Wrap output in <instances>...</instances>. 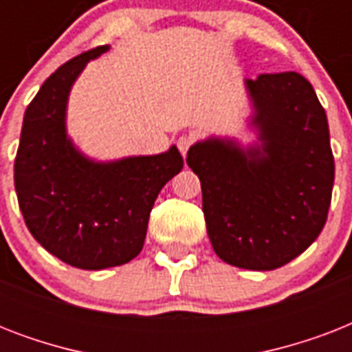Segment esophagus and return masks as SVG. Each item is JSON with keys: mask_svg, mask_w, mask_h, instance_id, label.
<instances>
[{"mask_svg": "<svg viewBox=\"0 0 352 352\" xmlns=\"http://www.w3.org/2000/svg\"><path fill=\"white\" fill-rule=\"evenodd\" d=\"M193 144V137L192 135H181V137L177 138V148L181 151L182 155L188 153V149L192 148Z\"/></svg>", "mask_w": 352, "mask_h": 352, "instance_id": "1", "label": "esophagus"}]
</instances>
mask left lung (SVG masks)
<instances>
[{"label":"left lung","mask_w":352,"mask_h":352,"mask_svg":"<svg viewBox=\"0 0 352 352\" xmlns=\"http://www.w3.org/2000/svg\"><path fill=\"white\" fill-rule=\"evenodd\" d=\"M261 148L210 138L188 151L206 230L228 265L274 270L316 241L327 221L334 157L325 109L300 73L246 80Z\"/></svg>","instance_id":"left-lung-1"}]
</instances>
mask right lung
Masks as SVG:
<instances>
[{"instance_id": "add662e5", "label": "right lung", "mask_w": 352, "mask_h": 352, "mask_svg": "<svg viewBox=\"0 0 352 352\" xmlns=\"http://www.w3.org/2000/svg\"><path fill=\"white\" fill-rule=\"evenodd\" d=\"M107 49L82 52L43 82L25 111L14 160V186L30 234L52 256L84 270L118 267L140 254L155 199L182 170L175 146L102 164L85 159L67 138L71 85Z\"/></svg>"}]
</instances>
